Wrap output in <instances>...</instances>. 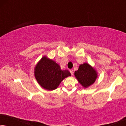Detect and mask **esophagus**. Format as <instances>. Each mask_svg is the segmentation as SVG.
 <instances>
[{"label": "esophagus", "instance_id": "obj_1", "mask_svg": "<svg viewBox=\"0 0 126 126\" xmlns=\"http://www.w3.org/2000/svg\"><path fill=\"white\" fill-rule=\"evenodd\" d=\"M69 71H70V73L72 74V75H73V70H70Z\"/></svg>", "mask_w": 126, "mask_h": 126}]
</instances>
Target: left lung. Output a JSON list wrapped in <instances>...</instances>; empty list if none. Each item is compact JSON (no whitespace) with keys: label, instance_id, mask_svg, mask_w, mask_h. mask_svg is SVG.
Here are the masks:
<instances>
[{"label":"left lung","instance_id":"obj_1","mask_svg":"<svg viewBox=\"0 0 126 126\" xmlns=\"http://www.w3.org/2000/svg\"><path fill=\"white\" fill-rule=\"evenodd\" d=\"M74 75L79 83L84 88H87L92 85L98 77L97 70L87 63L80 64L78 70L75 72Z\"/></svg>","mask_w":126,"mask_h":126}]
</instances>
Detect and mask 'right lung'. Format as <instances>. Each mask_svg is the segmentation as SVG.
Instances as JSON below:
<instances>
[{
	"mask_svg": "<svg viewBox=\"0 0 126 126\" xmlns=\"http://www.w3.org/2000/svg\"><path fill=\"white\" fill-rule=\"evenodd\" d=\"M34 73L39 85L47 91L57 89L62 81L71 76L68 70H62L56 61L46 56L35 65Z\"/></svg>",
	"mask_w": 126,
	"mask_h": 126,
	"instance_id": "1",
	"label": "right lung"
}]
</instances>
